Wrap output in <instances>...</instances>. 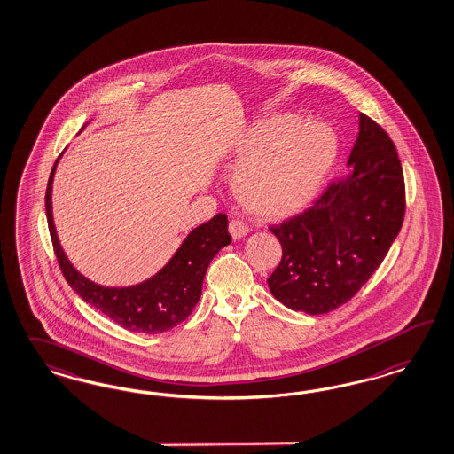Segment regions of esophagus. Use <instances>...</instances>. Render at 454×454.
Masks as SVG:
<instances>
[{
	"label": "esophagus",
	"instance_id": "1",
	"mask_svg": "<svg viewBox=\"0 0 454 454\" xmlns=\"http://www.w3.org/2000/svg\"><path fill=\"white\" fill-rule=\"evenodd\" d=\"M228 230H230V234L233 236V239H241L249 233V228L241 220L230 221Z\"/></svg>",
	"mask_w": 454,
	"mask_h": 454
}]
</instances>
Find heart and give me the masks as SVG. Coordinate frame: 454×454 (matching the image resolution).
I'll list each match as a JSON object with an SVG mask.
<instances>
[{"label": "heart", "mask_w": 454, "mask_h": 454, "mask_svg": "<svg viewBox=\"0 0 454 454\" xmlns=\"http://www.w3.org/2000/svg\"><path fill=\"white\" fill-rule=\"evenodd\" d=\"M336 152L338 137L323 121L283 114L251 124L234 143V196L264 220L293 216L317 196Z\"/></svg>", "instance_id": "b5f03b06"}]
</instances>
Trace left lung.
<instances>
[{
	"label": "left lung",
	"instance_id": "left-lung-1",
	"mask_svg": "<svg viewBox=\"0 0 454 454\" xmlns=\"http://www.w3.org/2000/svg\"><path fill=\"white\" fill-rule=\"evenodd\" d=\"M348 168L313 207L270 226L283 256L268 286L294 311L323 315L349 301L383 262L403 226L406 192L396 146L363 113Z\"/></svg>",
	"mask_w": 454,
	"mask_h": 454
}]
</instances>
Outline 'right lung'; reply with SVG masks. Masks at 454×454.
<instances>
[{"mask_svg":"<svg viewBox=\"0 0 454 454\" xmlns=\"http://www.w3.org/2000/svg\"><path fill=\"white\" fill-rule=\"evenodd\" d=\"M61 154L58 156L48 179L44 203L56 260L69 286L84 301L99 309L124 330L156 334L183 323L192 315L196 302L200 301L209 262L221 247L231 243L226 215L220 213L207 223L194 228L165 268L150 279L128 288L101 286L76 271L67 258L56 234L51 211V190L56 165Z\"/></svg>","mask_w":454,"mask_h":454,"instance_id":"obj_1","label":"right lung"}]
</instances>
